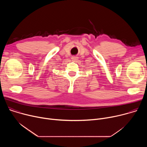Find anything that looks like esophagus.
<instances>
[{
    "label": "esophagus",
    "instance_id": "1",
    "mask_svg": "<svg viewBox=\"0 0 147 147\" xmlns=\"http://www.w3.org/2000/svg\"><path fill=\"white\" fill-rule=\"evenodd\" d=\"M71 59H72V60H77V59H78V57H77V56H73L72 57H71Z\"/></svg>",
    "mask_w": 147,
    "mask_h": 147
}]
</instances>
